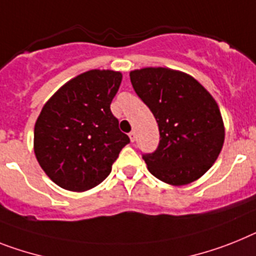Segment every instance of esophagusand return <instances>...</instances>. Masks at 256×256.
I'll return each mask as SVG.
<instances>
[{
  "mask_svg": "<svg viewBox=\"0 0 256 256\" xmlns=\"http://www.w3.org/2000/svg\"><path fill=\"white\" fill-rule=\"evenodd\" d=\"M128 136H130V140L132 142H135V139H136V134H135V132H130V134H128Z\"/></svg>",
  "mask_w": 256,
  "mask_h": 256,
  "instance_id": "obj_1",
  "label": "esophagus"
}]
</instances>
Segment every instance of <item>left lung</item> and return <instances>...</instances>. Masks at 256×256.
<instances>
[{"instance_id": "1", "label": "left lung", "mask_w": 256, "mask_h": 256, "mask_svg": "<svg viewBox=\"0 0 256 256\" xmlns=\"http://www.w3.org/2000/svg\"><path fill=\"white\" fill-rule=\"evenodd\" d=\"M132 88L156 118L160 142L143 154L151 174L182 186L211 168L224 144V122L211 94L190 75L166 68L130 72Z\"/></svg>"}]
</instances>
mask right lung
<instances>
[{
	"instance_id": "obj_1",
	"label": "right lung",
	"mask_w": 256,
	"mask_h": 256,
	"mask_svg": "<svg viewBox=\"0 0 256 256\" xmlns=\"http://www.w3.org/2000/svg\"><path fill=\"white\" fill-rule=\"evenodd\" d=\"M121 80V72L90 70L62 86L42 106L34 150L60 188L80 192L102 184L130 143L110 110Z\"/></svg>"
}]
</instances>
